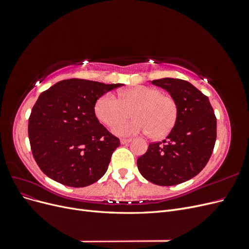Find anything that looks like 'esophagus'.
<instances>
[{
    "label": "esophagus",
    "mask_w": 249,
    "mask_h": 249,
    "mask_svg": "<svg viewBox=\"0 0 249 249\" xmlns=\"http://www.w3.org/2000/svg\"><path fill=\"white\" fill-rule=\"evenodd\" d=\"M129 142H131V139H124V138L120 139V143H122V144H126V143Z\"/></svg>",
    "instance_id": "1"
}]
</instances>
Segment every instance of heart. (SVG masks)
<instances>
[{
  "label": "heart",
  "instance_id": "b5f03b06",
  "mask_svg": "<svg viewBox=\"0 0 249 249\" xmlns=\"http://www.w3.org/2000/svg\"><path fill=\"white\" fill-rule=\"evenodd\" d=\"M95 115L107 126L122 122L132 112L135 119L117 125L113 131L120 136L148 133L153 139H160L170 133L178 118L177 101L156 87L136 86L119 92V99L105 93L96 101Z\"/></svg>",
  "mask_w": 249,
  "mask_h": 249
}]
</instances>
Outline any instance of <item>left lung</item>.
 I'll list each match as a JSON object with an SVG mask.
<instances>
[{"label":"left lung","instance_id":"left-lung-1","mask_svg":"<svg viewBox=\"0 0 249 249\" xmlns=\"http://www.w3.org/2000/svg\"><path fill=\"white\" fill-rule=\"evenodd\" d=\"M177 101V123L166 139L153 142L137 166L149 182L173 186L194 178L205 168L216 141V116L208 96L191 83L172 78L154 80Z\"/></svg>","mask_w":249,"mask_h":249}]
</instances>
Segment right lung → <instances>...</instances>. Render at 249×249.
Returning <instances> with one entry per match:
<instances>
[{
    "label": "right lung",
    "mask_w": 249,
    "mask_h": 249,
    "mask_svg": "<svg viewBox=\"0 0 249 249\" xmlns=\"http://www.w3.org/2000/svg\"><path fill=\"white\" fill-rule=\"evenodd\" d=\"M122 84L69 79L56 83L36 101L28 134L41 171L70 187H86L106 173L120 141L95 116L96 101Z\"/></svg>",
    "instance_id": "right-lung-1"
}]
</instances>
